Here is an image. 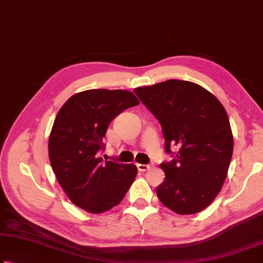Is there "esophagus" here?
<instances>
[{
  "instance_id": "1",
  "label": "esophagus",
  "mask_w": 263,
  "mask_h": 263,
  "mask_svg": "<svg viewBox=\"0 0 263 263\" xmlns=\"http://www.w3.org/2000/svg\"><path fill=\"white\" fill-rule=\"evenodd\" d=\"M137 167L140 172H146V171H148V170H151L153 166H152V164H138Z\"/></svg>"
}]
</instances>
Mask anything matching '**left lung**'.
<instances>
[{
  "label": "left lung",
  "instance_id": "left-lung-1",
  "mask_svg": "<svg viewBox=\"0 0 263 263\" xmlns=\"http://www.w3.org/2000/svg\"><path fill=\"white\" fill-rule=\"evenodd\" d=\"M135 92L158 120L165 153L173 155L161 164L165 180L156 188L159 200L178 214L200 212L220 193L233 156L227 111L211 92L188 81L168 80Z\"/></svg>",
  "mask_w": 263,
  "mask_h": 263
}]
</instances>
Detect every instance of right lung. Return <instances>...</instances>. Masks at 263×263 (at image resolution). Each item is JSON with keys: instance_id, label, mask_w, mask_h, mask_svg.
Wrapping results in <instances>:
<instances>
[{"instance_id": "right-lung-1", "label": "right lung", "mask_w": 263, "mask_h": 263, "mask_svg": "<svg viewBox=\"0 0 263 263\" xmlns=\"http://www.w3.org/2000/svg\"><path fill=\"white\" fill-rule=\"evenodd\" d=\"M139 105L126 90H86L71 96L55 116L49 137V158L55 178L76 206L102 213L124 198L138 173L135 164L100 157L109 123Z\"/></svg>"}]
</instances>
